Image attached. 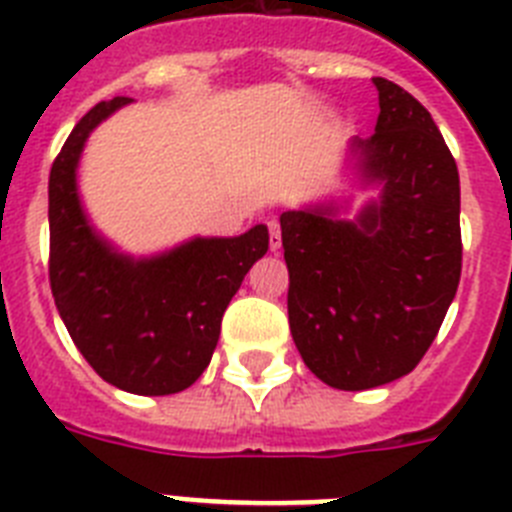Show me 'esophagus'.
Listing matches in <instances>:
<instances>
[{
	"mask_svg": "<svg viewBox=\"0 0 512 512\" xmlns=\"http://www.w3.org/2000/svg\"><path fill=\"white\" fill-rule=\"evenodd\" d=\"M269 246L271 251H279V248H282V230H279L277 223L269 225Z\"/></svg>",
	"mask_w": 512,
	"mask_h": 512,
	"instance_id": "obj_1",
	"label": "esophagus"
}]
</instances>
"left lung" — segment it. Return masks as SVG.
Here are the masks:
<instances>
[{
  "label": "left lung",
  "instance_id": "1",
  "mask_svg": "<svg viewBox=\"0 0 512 512\" xmlns=\"http://www.w3.org/2000/svg\"><path fill=\"white\" fill-rule=\"evenodd\" d=\"M374 135L351 140L354 169L379 197L354 220L338 202L282 212L289 330L312 374L372 390L418 366L461 277L459 171L431 112L374 79Z\"/></svg>",
  "mask_w": 512,
  "mask_h": 512
}]
</instances>
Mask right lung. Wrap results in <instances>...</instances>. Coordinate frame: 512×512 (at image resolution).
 Segmentation results:
<instances>
[{"label": "right lung", "mask_w": 512, "mask_h": 512, "mask_svg": "<svg viewBox=\"0 0 512 512\" xmlns=\"http://www.w3.org/2000/svg\"><path fill=\"white\" fill-rule=\"evenodd\" d=\"M133 99L99 102L76 122L48 179L51 289L71 341L104 382L133 395H174L200 379L223 312L269 251L266 225L235 238H192L135 259L117 251L81 207L76 169L99 122Z\"/></svg>", "instance_id": "obj_1"}]
</instances>
